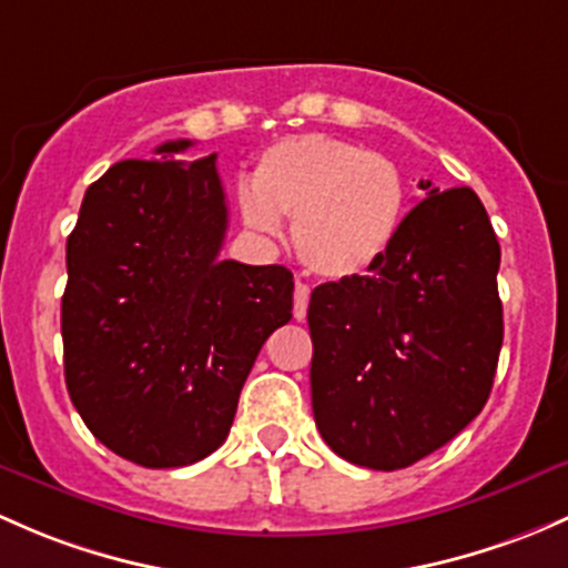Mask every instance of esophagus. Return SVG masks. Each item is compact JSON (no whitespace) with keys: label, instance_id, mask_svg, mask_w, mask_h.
<instances>
[{"label":"esophagus","instance_id":"34e87169","mask_svg":"<svg viewBox=\"0 0 568 568\" xmlns=\"http://www.w3.org/2000/svg\"><path fill=\"white\" fill-rule=\"evenodd\" d=\"M307 304H310V285L296 283V288H294V318L296 321L307 318Z\"/></svg>","mask_w":568,"mask_h":568}]
</instances>
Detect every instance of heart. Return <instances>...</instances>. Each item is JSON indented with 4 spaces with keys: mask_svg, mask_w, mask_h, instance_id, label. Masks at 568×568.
<instances>
[{
    "mask_svg": "<svg viewBox=\"0 0 568 568\" xmlns=\"http://www.w3.org/2000/svg\"><path fill=\"white\" fill-rule=\"evenodd\" d=\"M242 223L274 236L294 217L300 261L324 280H354L378 264L399 234L405 179L386 154L326 133H302L261 152L236 193Z\"/></svg>",
    "mask_w": 568,
    "mask_h": 568,
    "instance_id": "heart-1",
    "label": "heart"
}]
</instances>
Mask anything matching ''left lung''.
Returning <instances> with one entry per match:
<instances>
[{"label": "left lung", "instance_id": "obj_1", "mask_svg": "<svg viewBox=\"0 0 568 568\" xmlns=\"http://www.w3.org/2000/svg\"><path fill=\"white\" fill-rule=\"evenodd\" d=\"M498 266L479 195L427 190L367 274L313 291L310 389L334 455L408 468L481 414L504 343Z\"/></svg>", "mask_w": 568, "mask_h": 568}]
</instances>
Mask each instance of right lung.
Masks as SVG:
<instances>
[{"label": "right lung", "mask_w": 568, "mask_h": 568, "mask_svg": "<svg viewBox=\"0 0 568 568\" xmlns=\"http://www.w3.org/2000/svg\"><path fill=\"white\" fill-rule=\"evenodd\" d=\"M193 141L122 160L89 184L68 236L64 384L83 425L143 468L212 455L261 345L294 310L285 266L220 261L229 206Z\"/></svg>", "instance_id": "add662e5"}]
</instances>
